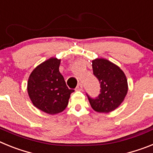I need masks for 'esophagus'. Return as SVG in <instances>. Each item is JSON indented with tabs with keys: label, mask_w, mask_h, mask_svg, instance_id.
I'll return each mask as SVG.
<instances>
[{
	"label": "esophagus",
	"mask_w": 153,
	"mask_h": 153,
	"mask_svg": "<svg viewBox=\"0 0 153 153\" xmlns=\"http://www.w3.org/2000/svg\"><path fill=\"white\" fill-rule=\"evenodd\" d=\"M82 89H83V85H82V83H79V84L77 85L76 90L77 91H82Z\"/></svg>",
	"instance_id": "esophagus-1"
}]
</instances>
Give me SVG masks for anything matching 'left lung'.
<instances>
[{
	"label": "left lung",
	"instance_id": "8db88e82",
	"mask_svg": "<svg viewBox=\"0 0 153 153\" xmlns=\"http://www.w3.org/2000/svg\"><path fill=\"white\" fill-rule=\"evenodd\" d=\"M93 74L100 83V94L92 99L88 95L91 108L98 112L108 113L119 107L128 92V82L123 70L104 58L92 61Z\"/></svg>",
	"mask_w": 153,
	"mask_h": 153
}]
</instances>
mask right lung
<instances>
[{
	"instance_id": "obj_1",
	"label": "right lung",
	"mask_w": 153,
	"mask_h": 153,
	"mask_svg": "<svg viewBox=\"0 0 153 153\" xmlns=\"http://www.w3.org/2000/svg\"><path fill=\"white\" fill-rule=\"evenodd\" d=\"M61 60L51 58L37 66L30 73L27 92L36 108L50 115L65 109L71 93L59 71Z\"/></svg>"
}]
</instances>
